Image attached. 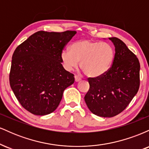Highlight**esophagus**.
Returning a JSON list of instances; mask_svg holds the SVG:
<instances>
[{"instance_id": "1", "label": "esophagus", "mask_w": 149, "mask_h": 149, "mask_svg": "<svg viewBox=\"0 0 149 149\" xmlns=\"http://www.w3.org/2000/svg\"><path fill=\"white\" fill-rule=\"evenodd\" d=\"M80 80H81V78H80L79 76H75V81L78 82V81H80Z\"/></svg>"}]
</instances>
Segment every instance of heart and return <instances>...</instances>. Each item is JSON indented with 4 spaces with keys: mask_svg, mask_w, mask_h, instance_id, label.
<instances>
[{
    "mask_svg": "<svg viewBox=\"0 0 149 149\" xmlns=\"http://www.w3.org/2000/svg\"><path fill=\"white\" fill-rule=\"evenodd\" d=\"M114 57L112 46L107 42L92 41L88 39L74 42L70 50L64 49L61 58L64 67L72 71L80 62V69L88 77H98L107 72Z\"/></svg>",
    "mask_w": 149,
    "mask_h": 149,
    "instance_id": "obj_1",
    "label": "heart"
}]
</instances>
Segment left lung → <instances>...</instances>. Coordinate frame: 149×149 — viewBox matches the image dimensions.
<instances>
[{
  "label": "left lung",
  "mask_w": 149,
  "mask_h": 149,
  "mask_svg": "<svg viewBox=\"0 0 149 149\" xmlns=\"http://www.w3.org/2000/svg\"><path fill=\"white\" fill-rule=\"evenodd\" d=\"M109 39L115 45L112 65L102 76L88 78L90 89L84 97L90 111L102 117H113L123 111L140 85L138 58L119 38Z\"/></svg>",
  "instance_id": "8db88e82"
}]
</instances>
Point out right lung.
Instances as JSON below:
<instances>
[{"mask_svg":"<svg viewBox=\"0 0 149 149\" xmlns=\"http://www.w3.org/2000/svg\"><path fill=\"white\" fill-rule=\"evenodd\" d=\"M76 31L36 32L15 49L12 57L10 85L22 107L36 116L57 109L63 92L74 83L66 71L61 54Z\"/></svg>","mask_w":149,"mask_h":149,"instance_id":"obj_1","label":"right lung"}]
</instances>
